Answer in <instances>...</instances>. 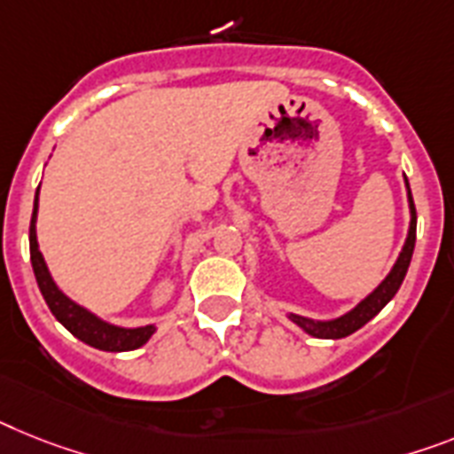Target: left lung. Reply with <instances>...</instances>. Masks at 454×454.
<instances>
[{
	"mask_svg": "<svg viewBox=\"0 0 454 454\" xmlns=\"http://www.w3.org/2000/svg\"><path fill=\"white\" fill-rule=\"evenodd\" d=\"M406 189H409V182H406ZM409 209H411V223H409V235H406V242H403V249L399 254L397 262L392 265L390 274H387L386 279L380 281L376 286L374 291L369 293L367 298L363 302L353 307L348 314L339 316V318H333V321H311V318H304V316L298 314H288L295 325H300L307 334L318 339H341L353 334L356 330L369 323L379 314L392 298H395V293L399 291V286H402L403 277H406V270L411 265V256H413L415 249V223H418V216H415V205H413V196H411L409 189Z\"/></svg>",
	"mask_w": 454,
	"mask_h": 454,
	"instance_id": "1",
	"label": "left lung"
}]
</instances>
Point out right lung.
<instances>
[{"label":"right lung","instance_id":"obj_1","mask_svg":"<svg viewBox=\"0 0 454 454\" xmlns=\"http://www.w3.org/2000/svg\"><path fill=\"white\" fill-rule=\"evenodd\" d=\"M36 212H39V189L34 196V212L32 223H29V254H32V268L39 291L43 295L45 304L51 307L52 316L57 321L67 327L68 333L78 337L80 341H85L87 346H94L98 350H110V353H121V350H133L147 344V339L154 334V325L143 327H120L110 325V323L101 321L98 316L87 311L85 307L75 304L74 300L67 298L57 284L52 281L48 265L43 261V254L39 251V242H36Z\"/></svg>","mask_w":454,"mask_h":454}]
</instances>
